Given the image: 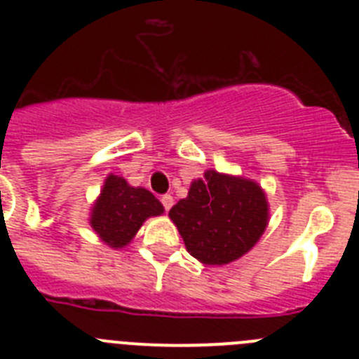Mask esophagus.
I'll use <instances>...</instances> for the list:
<instances>
[{
    "instance_id": "obj_1",
    "label": "esophagus",
    "mask_w": 359,
    "mask_h": 359,
    "mask_svg": "<svg viewBox=\"0 0 359 359\" xmlns=\"http://www.w3.org/2000/svg\"><path fill=\"white\" fill-rule=\"evenodd\" d=\"M160 201H161V205H163V208L167 212H169L170 208H172V205H174V198L170 194H163L160 198Z\"/></svg>"
}]
</instances>
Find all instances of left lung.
<instances>
[{"mask_svg": "<svg viewBox=\"0 0 359 359\" xmlns=\"http://www.w3.org/2000/svg\"><path fill=\"white\" fill-rule=\"evenodd\" d=\"M169 215L190 255L203 264H228L261 239L268 203L257 183L207 170Z\"/></svg>", "mask_w": 359, "mask_h": 359, "instance_id": "8db88e82", "label": "left lung"}]
</instances>
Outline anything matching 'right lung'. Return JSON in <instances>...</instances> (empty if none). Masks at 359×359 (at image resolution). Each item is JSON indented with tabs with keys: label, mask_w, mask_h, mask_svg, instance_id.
I'll list each match as a JSON object with an SVG mask.
<instances>
[{
	"label": "right lung",
	"mask_w": 359,
	"mask_h": 359,
	"mask_svg": "<svg viewBox=\"0 0 359 359\" xmlns=\"http://www.w3.org/2000/svg\"><path fill=\"white\" fill-rule=\"evenodd\" d=\"M161 212V203L149 190L129 187L123 177L111 174L95 203L91 226L111 248H122L135 237L145 219Z\"/></svg>",
	"instance_id": "add662e5"
}]
</instances>
